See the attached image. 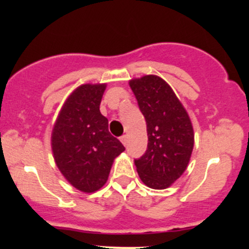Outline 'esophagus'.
Listing matches in <instances>:
<instances>
[{"mask_svg": "<svg viewBox=\"0 0 249 249\" xmlns=\"http://www.w3.org/2000/svg\"><path fill=\"white\" fill-rule=\"evenodd\" d=\"M121 142H123V145H124V146H126V145H127V136H125V134H124V136H122L121 137Z\"/></svg>", "mask_w": 249, "mask_h": 249, "instance_id": "34e87169", "label": "esophagus"}]
</instances>
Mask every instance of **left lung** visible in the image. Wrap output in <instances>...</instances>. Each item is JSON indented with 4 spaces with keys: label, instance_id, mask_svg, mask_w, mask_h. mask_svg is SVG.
Here are the masks:
<instances>
[{
    "label": "left lung",
    "instance_id": "1",
    "mask_svg": "<svg viewBox=\"0 0 249 249\" xmlns=\"http://www.w3.org/2000/svg\"><path fill=\"white\" fill-rule=\"evenodd\" d=\"M147 127V150L134 160L139 178L154 190H164L186 170L194 145L192 123L170 85L158 76L131 79Z\"/></svg>",
    "mask_w": 249,
    "mask_h": 249
}]
</instances>
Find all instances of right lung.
Segmentation results:
<instances>
[{
	"instance_id": "right-lung-1",
	"label": "right lung",
	"mask_w": 249,
	"mask_h": 249,
	"mask_svg": "<svg viewBox=\"0 0 249 249\" xmlns=\"http://www.w3.org/2000/svg\"><path fill=\"white\" fill-rule=\"evenodd\" d=\"M107 84H83L68 97L51 133V148L64 178L85 193L104 186L125 147L108 132L99 111Z\"/></svg>"
}]
</instances>
